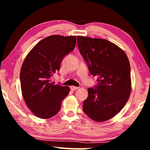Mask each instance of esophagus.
<instances>
[{
	"instance_id": "1",
	"label": "esophagus",
	"mask_w": 150,
	"mask_h": 150,
	"mask_svg": "<svg viewBox=\"0 0 150 150\" xmlns=\"http://www.w3.org/2000/svg\"><path fill=\"white\" fill-rule=\"evenodd\" d=\"M70 88H71V90H72V91H75V90L78 89L79 87H75V86H71V87H70Z\"/></svg>"
}]
</instances>
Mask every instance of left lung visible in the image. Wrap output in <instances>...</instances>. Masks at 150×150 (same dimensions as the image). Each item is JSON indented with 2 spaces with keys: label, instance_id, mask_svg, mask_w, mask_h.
Instances as JSON below:
<instances>
[{
  "label": "left lung",
  "instance_id": "obj_1",
  "mask_svg": "<svg viewBox=\"0 0 150 150\" xmlns=\"http://www.w3.org/2000/svg\"><path fill=\"white\" fill-rule=\"evenodd\" d=\"M80 54L97 84L88 88L84 112L92 120L103 122L120 112L131 93L130 65L126 54L105 39L77 36Z\"/></svg>",
  "mask_w": 150,
  "mask_h": 150
}]
</instances>
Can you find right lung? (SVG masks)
<instances>
[{"mask_svg": "<svg viewBox=\"0 0 150 150\" xmlns=\"http://www.w3.org/2000/svg\"><path fill=\"white\" fill-rule=\"evenodd\" d=\"M75 44L76 36L50 35L38 43L25 58L20 74L21 90L28 107L38 117L55 116L69 94V87L55 85L52 78Z\"/></svg>", "mask_w": 150, "mask_h": 150, "instance_id": "obj_1", "label": "right lung"}]
</instances>
